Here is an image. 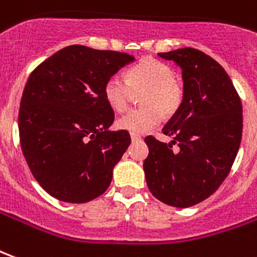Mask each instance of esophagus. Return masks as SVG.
I'll return each mask as SVG.
<instances>
[{"mask_svg":"<svg viewBox=\"0 0 257 257\" xmlns=\"http://www.w3.org/2000/svg\"><path fill=\"white\" fill-rule=\"evenodd\" d=\"M131 139H132V142H138L141 141V135H136V134H131Z\"/></svg>","mask_w":257,"mask_h":257,"instance_id":"1","label":"esophagus"}]
</instances>
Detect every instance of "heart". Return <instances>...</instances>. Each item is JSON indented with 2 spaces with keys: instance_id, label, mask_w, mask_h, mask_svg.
Wrapping results in <instances>:
<instances>
[{
  "instance_id": "1",
  "label": "heart",
  "mask_w": 257,
  "mask_h": 257,
  "mask_svg": "<svg viewBox=\"0 0 257 257\" xmlns=\"http://www.w3.org/2000/svg\"><path fill=\"white\" fill-rule=\"evenodd\" d=\"M142 107L135 108L116 121V126L131 134H146L156 128L164 115H174L184 101V86L170 65L145 58L125 72V80L111 76L105 80L103 96L112 110L128 108L132 91H141Z\"/></svg>"
}]
</instances>
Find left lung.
<instances>
[{
  "mask_svg": "<svg viewBox=\"0 0 257 257\" xmlns=\"http://www.w3.org/2000/svg\"><path fill=\"white\" fill-rule=\"evenodd\" d=\"M159 55L181 66L184 101L163 128L171 143L146 136L143 170L156 199L191 207L211 196L231 171L242 139V103L228 73L207 54L185 47Z\"/></svg>",
  "mask_w": 257,
  "mask_h": 257,
  "instance_id": "obj_1",
  "label": "left lung"
}]
</instances>
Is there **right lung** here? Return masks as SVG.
Returning a JSON list of instances; mask_svg holds the SVG:
<instances>
[{
  "label": "right lung",
  "mask_w": 257,
  "mask_h": 257,
  "mask_svg": "<svg viewBox=\"0 0 257 257\" xmlns=\"http://www.w3.org/2000/svg\"><path fill=\"white\" fill-rule=\"evenodd\" d=\"M135 57L68 46L30 73L18 116L22 153L51 196L86 203L110 186L112 168L131 145L128 131H110L114 110L105 80Z\"/></svg>",
  "instance_id": "right-lung-1"
}]
</instances>
